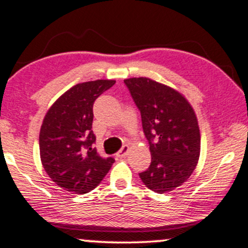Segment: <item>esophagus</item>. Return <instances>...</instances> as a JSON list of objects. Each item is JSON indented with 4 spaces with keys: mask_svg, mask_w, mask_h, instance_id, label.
<instances>
[{
    "mask_svg": "<svg viewBox=\"0 0 248 248\" xmlns=\"http://www.w3.org/2000/svg\"><path fill=\"white\" fill-rule=\"evenodd\" d=\"M129 151V147L127 145L122 146V148L120 149V151L116 153V157H124L127 155V153H128Z\"/></svg>",
    "mask_w": 248,
    "mask_h": 248,
    "instance_id": "1",
    "label": "esophagus"
}]
</instances>
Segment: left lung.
I'll use <instances>...</instances> for the list:
<instances>
[{
    "label": "left lung",
    "instance_id": "1",
    "mask_svg": "<svg viewBox=\"0 0 248 248\" xmlns=\"http://www.w3.org/2000/svg\"><path fill=\"white\" fill-rule=\"evenodd\" d=\"M141 114L152 162L141 181L155 193L170 192L192 175L200 156L194 110L179 92L147 78L124 80Z\"/></svg>",
    "mask_w": 248,
    "mask_h": 248
}]
</instances>
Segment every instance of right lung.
Wrapping results in <instances>:
<instances>
[{
    "label": "right lung",
    "instance_id": "1",
    "mask_svg": "<svg viewBox=\"0 0 248 248\" xmlns=\"http://www.w3.org/2000/svg\"><path fill=\"white\" fill-rule=\"evenodd\" d=\"M114 80L78 83L49 108L40 130L43 168L59 187L84 194L93 190L109 172L114 157H102L94 147L93 105Z\"/></svg>",
    "mask_w": 248,
    "mask_h": 248
}]
</instances>
